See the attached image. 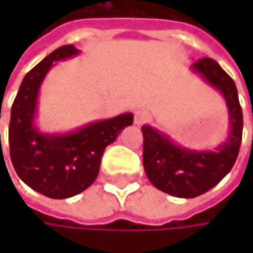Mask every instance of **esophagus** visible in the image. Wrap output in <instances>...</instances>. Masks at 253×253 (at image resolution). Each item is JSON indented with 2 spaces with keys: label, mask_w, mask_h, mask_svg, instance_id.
<instances>
[{
  "label": "esophagus",
  "mask_w": 253,
  "mask_h": 253,
  "mask_svg": "<svg viewBox=\"0 0 253 253\" xmlns=\"http://www.w3.org/2000/svg\"><path fill=\"white\" fill-rule=\"evenodd\" d=\"M149 113L148 111H145V110H139V111H136L134 113V123L136 125H143V123H146L148 120H149Z\"/></svg>",
  "instance_id": "esophagus-1"
}]
</instances>
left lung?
I'll return each mask as SVG.
<instances>
[{"label":"left lung","mask_w":253,"mask_h":253,"mask_svg":"<svg viewBox=\"0 0 253 253\" xmlns=\"http://www.w3.org/2000/svg\"><path fill=\"white\" fill-rule=\"evenodd\" d=\"M192 70L224 96L230 133L217 151H192L176 145L151 126L142 127L146 176L157 189L176 198H196L227 176L237 160L243 131V114L233 79L215 60L207 57L193 63Z\"/></svg>","instance_id":"obj_1"}]
</instances>
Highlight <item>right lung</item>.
<instances>
[{
	"instance_id": "right-lung-1",
	"label": "right lung",
	"mask_w": 253,
	"mask_h": 253,
	"mask_svg": "<svg viewBox=\"0 0 253 253\" xmlns=\"http://www.w3.org/2000/svg\"><path fill=\"white\" fill-rule=\"evenodd\" d=\"M76 54L75 45H63L45 57L26 75L11 107L8 143L13 167L29 187L52 199L72 198L87 189L98 177L105 148L133 123V114L126 113L66 134H45L36 128L33 120L42 80L54 61Z\"/></svg>"
}]
</instances>
